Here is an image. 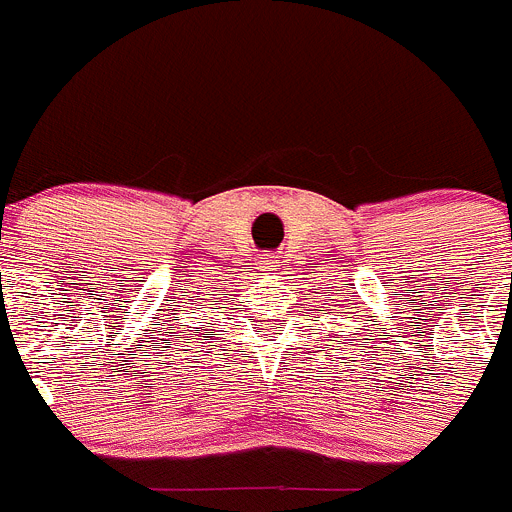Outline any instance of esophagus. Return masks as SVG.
I'll return each mask as SVG.
<instances>
[{
	"mask_svg": "<svg viewBox=\"0 0 512 512\" xmlns=\"http://www.w3.org/2000/svg\"><path fill=\"white\" fill-rule=\"evenodd\" d=\"M274 256H264V259H261V266H264V269H274Z\"/></svg>",
	"mask_w": 512,
	"mask_h": 512,
	"instance_id": "esophagus-1",
	"label": "esophagus"
}]
</instances>
